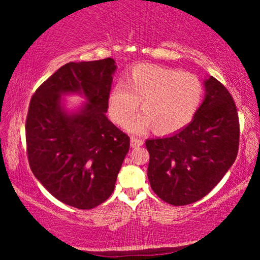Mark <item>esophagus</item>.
I'll return each mask as SVG.
<instances>
[{
	"instance_id": "obj_1",
	"label": "esophagus",
	"mask_w": 260,
	"mask_h": 260,
	"mask_svg": "<svg viewBox=\"0 0 260 260\" xmlns=\"http://www.w3.org/2000/svg\"><path fill=\"white\" fill-rule=\"evenodd\" d=\"M140 145H143L142 139L136 138V137H132V138H131V147L137 148V147H140Z\"/></svg>"
}]
</instances>
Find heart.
<instances>
[{"mask_svg": "<svg viewBox=\"0 0 260 260\" xmlns=\"http://www.w3.org/2000/svg\"><path fill=\"white\" fill-rule=\"evenodd\" d=\"M204 96L198 76L155 64L134 66L127 74L126 85L117 83L109 95V113L123 127L138 111L143 113L127 125L133 133L153 128L168 136L186 128L196 117Z\"/></svg>", "mask_w": 260, "mask_h": 260, "instance_id": "heart-1", "label": "heart"}]
</instances>
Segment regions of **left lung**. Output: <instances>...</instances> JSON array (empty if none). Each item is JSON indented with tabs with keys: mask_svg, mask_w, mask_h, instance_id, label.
Returning <instances> with one entry per match:
<instances>
[{
	"mask_svg": "<svg viewBox=\"0 0 260 260\" xmlns=\"http://www.w3.org/2000/svg\"><path fill=\"white\" fill-rule=\"evenodd\" d=\"M204 86V100L186 128L145 142L151 189L171 205H187L207 196L238 153L240 122L231 94L214 77Z\"/></svg>",
	"mask_w": 260,
	"mask_h": 260,
	"instance_id": "8db88e82",
	"label": "left lung"
}]
</instances>
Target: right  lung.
<instances>
[{"mask_svg": "<svg viewBox=\"0 0 260 260\" xmlns=\"http://www.w3.org/2000/svg\"><path fill=\"white\" fill-rule=\"evenodd\" d=\"M115 59L70 62L32 95L25 122L26 151L35 177L59 202L92 209L112 194L129 137L106 117ZM87 103L67 113L60 98Z\"/></svg>", "mask_w": 260, "mask_h": 260, "instance_id": "right-lung-1", "label": "right lung"}]
</instances>
